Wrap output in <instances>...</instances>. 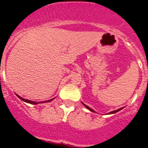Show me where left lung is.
I'll return each mask as SVG.
<instances>
[{"label":"left lung","mask_w":148,"mask_h":148,"mask_svg":"<svg viewBox=\"0 0 148 148\" xmlns=\"http://www.w3.org/2000/svg\"><path fill=\"white\" fill-rule=\"evenodd\" d=\"M84 104V107H85V108H88V109H89V110H90V111H93V112H94V110H92V109H91V108H89V107H88V106H87V105H85V104H84V103H83ZM122 108H120V109H117V110H114V111H111V112H110L109 113V114H114V113H116V112H117V111H119L120 110H121Z\"/></svg>","instance_id":"obj_1"}]
</instances>
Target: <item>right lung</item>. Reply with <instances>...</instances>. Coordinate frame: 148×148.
<instances>
[{"mask_svg":"<svg viewBox=\"0 0 148 148\" xmlns=\"http://www.w3.org/2000/svg\"><path fill=\"white\" fill-rule=\"evenodd\" d=\"M17 97H19L20 99H21L22 101H25V102H27V103H32V104H37V103H38L39 102H36V101H30V100H27V99H24V98H22L21 97H20L19 95H17ZM53 100V99H51V100H49V101H42V102H40V103H44V102H50V101H51Z\"/></svg>","mask_w":148,"mask_h":148,"instance_id":"1","label":"right lung"}]
</instances>
